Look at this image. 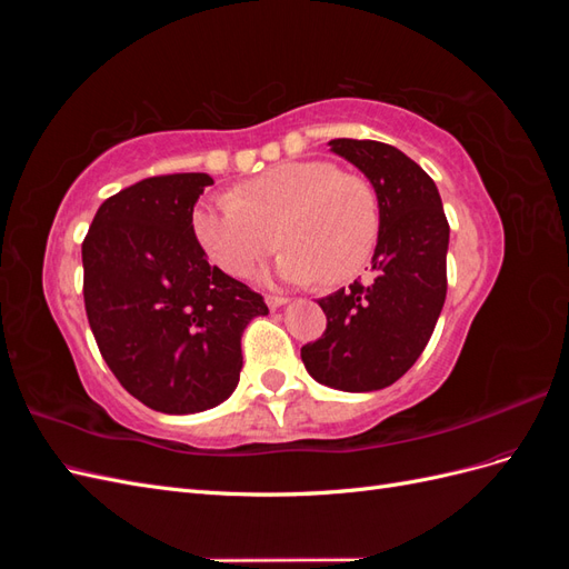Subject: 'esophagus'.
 Returning a JSON list of instances; mask_svg holds the SVG:
<instances>
[{
  "label": "esophagus",
  "instance_id": "obj_1",
  "mask_svg": "<svg viewBox=\"0 0 569 569\" xmlns=\"http://www.w3.org/2000/svg\"><path fill=\"white\" fill-rule=\"evenodd\" d=\"M289 299H284V297H266V303H268V308L270 311H274V308H280V306H284Z\"/></svg>",
  "mask_w": 569,
  "mask_h": 569
}]
</instances>
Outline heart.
Instances as JSON below:
<instances>
[{
	"label": "heart",
	"instance_id": "heart-1",
	"mask_svg": "<svg viewBox=\"0 0 569 569\" xmlns=\"http://www.w3.org/2000/svg\"><path fill=\"white\" fill-rule=\"evenodd\" d=\"M206 256L230 278H249L280 244L282 282H341L366 263L377 232L370 184L327 161L280 163L239 189L203 199L192 216Z\"/></svg>",
	"mask_w": 569,
	"mask_h": 569
}]
</instances>
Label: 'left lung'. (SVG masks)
Here are the masks:
<instances>
[{"label":"left lung","instance_id":"1","mask_svg":"<svg viewBox=\"0 0 569 569\" xmlns=\"http://www.w3.org/2000/svg\"><path fill=\"white\" fill-rule=\"evenodd\" d=\"M377 194L380 232L372 280L320 299L327 330L301 360L313 380L341 391H377L425 351L446 301L449 220L435 180L403 151L375 140H332Z\"/></svg>","mask_w":569,"mask_h":569}]
</instances>
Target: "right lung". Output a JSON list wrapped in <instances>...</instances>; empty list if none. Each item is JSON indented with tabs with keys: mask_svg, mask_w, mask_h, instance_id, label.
I'll return each instance as SVG.
<instances>
[{
	"mask_svg": "<svg viewBox=\"0 0 569 569\" xmlns=\"http://www.w3.org/2000/svg\"><path fill=\"white\" fill-rule=\"evenodd\" d=\"M206 173L134 182L99 206L82 242L84 311L116 380L144 406L187 416L222 403L242 332L268 306L211 266L192 213Z\"/></svg>",
	"mask_w": 569,
	"mask_h": 569,
	"instance_id": "add662e5",
	"label": "right lung"
}]
</instances>
